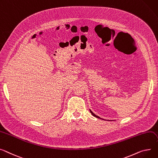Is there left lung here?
<instances>
[{"label":"left lung","instance_id":"1","mask_svg":"<svg viewBox=\"0 0 158 158\" xmlns=\"http://www.w3.org/2000/svg\"><path fill=\"white\" fill-rule=\"evenodd\" d=\"M89 111H90V112L91 113V114H92V115H93V116H94V117H96V118H98V119H102L101 118H100L99 116H98V115H97L96 114H94V113H93V112H92V111H91V110L90 109H89Z\"/></svg>","mask_w":158,"mask_h":158}]
</instances>
